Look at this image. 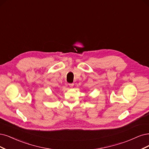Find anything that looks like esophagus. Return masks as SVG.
Listing matches in <instances>:
<instances>
[{
  "mask_svg": "<svg viewBox=\"0 0 149 149\" xmlns=\"http://www.w3.org/2000/svg\"><path fill=\"white\" fill-rule=\"evenodd\" d=\"M69 86H70V87H71V88H72V87H73V86H74V84H69Z\"/></svg>",
  "mask_w": 149,
  "mask_h": 149,
  "instance_id": "obj_1",
  "label": "esophagus"
}]
</instances>
